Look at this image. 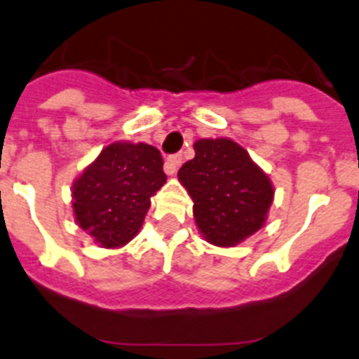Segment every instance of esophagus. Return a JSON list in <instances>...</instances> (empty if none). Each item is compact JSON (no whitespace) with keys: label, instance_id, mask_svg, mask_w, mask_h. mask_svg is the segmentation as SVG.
<instances>
[{"label":"esophagus","instance_id":"34e87169","mask_svg":"<svg viewBox=\"0 0 359 359\" xmlns=\"http://www.w3.org/2000/svg\"><path fill=\"white\" fill-rule=\"evenodd\" d=\"M181 164H183V155L181 154L169 155L168 161H165V171H168V175H175L176 169H178Z\"/></svg>","mask_w":359,"mask_h":359}]
</instances>
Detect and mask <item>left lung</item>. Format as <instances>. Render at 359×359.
I'll use <instances>...</instances> for the list:
<instances>
[{"instance_id": "left-lung-1", "label": "left lung", "mask_w": 359, "mask_h": 359, "mask_svg": "<svg viewBox=\"0 0 359 359\" xmlns=\"http://www.w3.org/2000/svg\"><path fill=\"white\" fill-rule=\"evenodd\" d=\"M178 178L194 201V218L208 243L236 246L264 226L274 188L232 140H198Z\"/></svg>"}]
</instances>
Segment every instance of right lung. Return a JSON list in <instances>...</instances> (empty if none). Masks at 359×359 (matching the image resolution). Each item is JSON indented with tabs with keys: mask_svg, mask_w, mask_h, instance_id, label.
Segmentation results:
<instances>
[{
	"mask_svg": "<svg viewBox=\"0 0 359 359\" xmlns=\"http://www.w3.org/2000/svg\"><path fill=\"white\" fill-rule=\"evenodd\" d=\"M161 151L144 143H111L73 184L76 222L102 248L140 232L150 197L165 183Z\"/></svg>",
	"mask_w": 359,
	"mask_h": 359,
	"instance_id": "add662e5",
	"label": "right lung"
}]
</instances>
